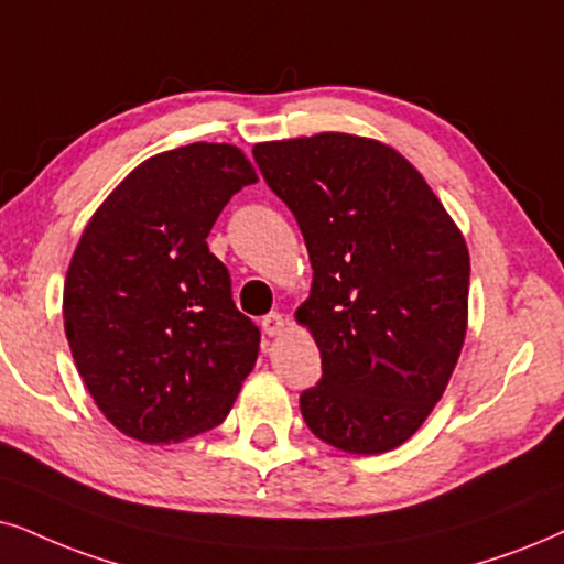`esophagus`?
Instances as JSON below:
<instances>
[{"instance_id":"esophagus-1","label":"esophagus","mask_w":564,"mask_h":564,"mask_svg":"<svg viewBox=\"0 0 564 564\" xmlns=\"http://www.w3.org/2000/svg\"><path fill=\"white\" fill-rule=\"evenodd\" d=\"M262 330H265L270 338H278V335H283V330H286V317L278 315V312H270L268 317H262Z\"/></svg>"}]
</instances>
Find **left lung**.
<instances>
[{
  "mask_svg": "<svg viewBox=\"0 0 564 564\" xmlns=\"http://www.w3.org/2000/svg\"><path fill=\"white\" fill-rule=\"evenodd\" d=\"M312 262L296 323L323 380L299 398L312 434L351 455L395 451L430 416L466 340V239L411 161L348 132L254 145Z\"/></svg>",
  "mask_w": 564,
  "mask_h": 564,
  "instance_id": "obj_1",
  "label": "left lung"
}]
</instances>
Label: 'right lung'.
I'll use <instances>...</instances> for the list:
<instances>
[{
	"label": "right lung",
	"mask_w": 564,
	"mask_h": 564,
	"mask_svg": "<svg viewBox=\"0 0 564 564\" xmlns=\"http://www.w3.org/2000/svg\"><path fill=\"white\" fill-rule=\"evenodd\" d=\"M258 182L229 142L142 161L98 205L64 278V333L85 388L127 437L169 445L229 416L260 354L208 249L224 205Z\"/></svg>",
	"instance_id": "add662e5"
}]
</instances>
